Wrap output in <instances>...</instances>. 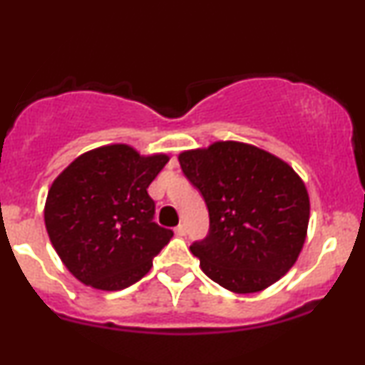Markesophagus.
<instances>
[{"instance_id": "34e87169", "label": "esophagus", "mask_w": 365, "mask_h": 365, "mask_svg": "<svg viewBox=\"0 0 365 365\" xmlns=\"http://www.w3.org/2000/svg\"><path fill=\"white\" fill-rule=\"evenodd\" d=\"M175 235H177V236H185V235H187L185 226H183V225H178L177 227H175Z\"/></svg>"}]
</instances>
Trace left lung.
I'll return each instance as SVG.
<instances>
[{
  "instance_id": "1",
  "label": "left lung",
  "mask_w": 365,
  "mask_h": 365,
  "mask_svg": "<svg viewBox=\"0 0 365 365\" xmlns=\"http://www.w3.org/2000/svg\"><path fill=\"white\" fill-rule=\"evenodd\" d=\"M185 177L209 209V235L190 252L221 287L252 294L284 277L308 235L309 195L304 182L269 151L238 140L178 155Z\"/></svg>"
}]
</instances>
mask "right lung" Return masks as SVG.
<instances>
[{
	"label": "right lung",
	"instance_id": "right-lung-1",
	"mask_svg": "<svg viewBox=\"0 0 365 365\" xmlns=\"http://www.w3.org/2000/svg\"><path fill=\"white\" fill-rule=\"evenodd\" d=\"M163 153L143 156L129 144L83 153L57 175L43 207L51 243L66 269L100 291H120L151 270L173 231L153 222L148 187Z\"/></svg>",
	"mask_w": 365,
	"mask_h": 365
}]
</instances>
